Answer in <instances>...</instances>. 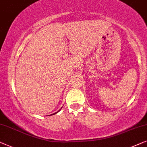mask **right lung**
I'll use <instances>...</instances> for the list:
<instances>
[{
    "mask_svg": "<svg viewBox=\"0 0 147 147\" xmlns=\"http://www.w3.org/2000/svg\"><path fill=\"white\" fill-rule=\"evenodd\" d=\"M61 109H60V110L59 111H61ZM59 111H58V112H59ZM58 112H57V113H53V115H55V114H57V113H58Z\"/></svg>",
    "mask_w": 147,
    "mask_h": 147,
    "instance_id": "1",
    "label": "right lung"
}]
</instances>
